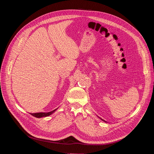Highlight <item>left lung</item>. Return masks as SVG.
<instances>
[{
    "instance_id": "1",
    "label": "left lung",
    "mask_w": 154,
    "mask_h": 154,
    "mask_svg": "<svg viewBox=\"0 0 154 154\" xmlns=\"http://www.w3.org/2000/svg\"><path fill=\"white\" fill-rule=\"evenodd\" d=\"M101 120H103V119H101Z\"/></svg>"
}]
</instances>
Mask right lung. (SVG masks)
Wrapping results in <instances>:
<instances>
[{"label":"right lung","instance_id":"obj_1","mask_svg":"<svg viewBox=\"0 0 154 154\" xmlns=\"http://www.w3.org/2000/svg\"><path fill=\"white\" fill-rule=\"evenodd\" d=\"M56 110H57V109H55V110H53V111H51V112H38V113H34V114H31H31L32 116H33L34 117L40 118L46 117V116H50L51 114H52Z\"/></svg>","mask_w":154,"mask_h":154}]
</instances>
